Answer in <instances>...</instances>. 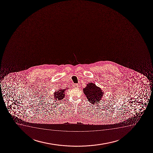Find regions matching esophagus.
Listing matches in <instances>:
<instances>
[{"mask_svg":"<svg viewBox=\"0 0 153 153\" xmlns=\"http://www.w3.org/2000/svg\"><path fill=\"white\" fill-rule=\"evenodd\" d=\"M78 86H79L78 84H74V85H73V87H74V88H78Z\"/></svg>","mask_w":153,"mask_h":153,"instance_id":"obj_1","label":"esophagus"}]
</instances>
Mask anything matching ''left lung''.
Wrapping results in <instances>:
<instances>
[{
  "label": "left lung",
  "mask_w": 153,
  "mask_h": 153,
  "mask_svg": "<svg viewBox=\"0 0 153 153\" xmlns=\"http://www.w3.org/2000/svg\"><path fill=\"white\" fill-rule=\"evenodd\" d=\"M83 93L88 101L92 104L99 102L102 99L103 92L99 87L93 83H88L86 87L83 89Z\"/></svg>",
  "instance_id": "1"
}]
</instances>
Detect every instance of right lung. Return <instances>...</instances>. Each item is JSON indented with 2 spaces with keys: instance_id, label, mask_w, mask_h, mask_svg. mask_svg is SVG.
Here are the masks:
<instances>
[{
  "instance_id": "1",
  "label": "right lung",
  "mask_w": 153,
  "mask_h": 153,
  "mask_svg": "<svg viewBox=\"0 0 153 153\" xmlns=\"http://www.w3.org/2000/svg\"><path fill=\"white\" fill-rule=\"evenodd\" d=\"M67 88L65 89H59L58 91H57L56 92H54V97L55 99L57 101V100H61V99H63L65 96V91Z\"/></svg>"
}]
</instances>
